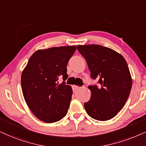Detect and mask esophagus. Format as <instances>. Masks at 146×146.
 Instances as JSON below:
<instances>
[{"label":"esophagus","mask_w":146,"mask_h":146,"mask_svg":"<svg viewBox=\"0 0 146 146\" xmlns=\"http://www.w3.org/2000/svg\"><path fill=\"white\" fill-rule=\"evenodd\" d=\"M80 88H81V87L77 86V85H73V89H74V90H77V89H79Z\"/></svg>","instance_id":"obj_1"}]
</instances>
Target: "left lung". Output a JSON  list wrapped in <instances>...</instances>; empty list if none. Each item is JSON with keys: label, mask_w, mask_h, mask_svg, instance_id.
I'll return each instance as SVG.
<instances>
[{"label": "left lung", "mask_w": 146, "mask_h": 146, "mask_svg": "<svg viewBox=\"0 0 146 146\" xmlns=\"http://www.w3.org/2000/svg\"><path fill=\"white\" fill-rule=\"evenodd\" d=\"M86 60L91 78L99 85L89 86L91 94L84 104L87 114L99 121L112 119L125 106L132 86L125 59L111 48L100 44L77 45Z\"/></svg>", "instance_id": "obj_1"}]
</instances>
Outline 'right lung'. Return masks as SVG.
<instances>
[{"label": "right lung", "mask_w": 146, "mask_h": 146, "mask_svg": "<svg viewBox=\"0 0 146 146\" xmlns=\"http://www.w3.org/2000/svg\"><path fill=\"white\" fill-rule=\"evenodd\" d=\"M74 45L38 49L31 56L21 75L25 102L33 113L45 123H54L67 113L73 94L67 78V65L74 54Z\"/></svg>", "instance_id": "add662e5"}]
</instances>
